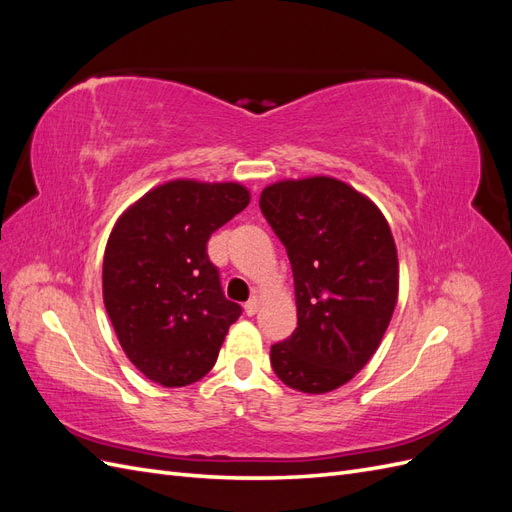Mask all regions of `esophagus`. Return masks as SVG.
<instances>
[{
  "instance_id": "1",
  "label": "esophagus",
  "mask_w": 512,
  "mask_h": 512,
  "mask_svg": "<svg viewBox=\"0 0 512 512\" xmlns=\"http://www.w3.org/2000/svg\"><path fill=\"white\" fill-rule=\"evenodd\" d=\"M258 305H260V303H258V299H256V297H252L250 301L245 303V314H247V316H254V314L258 312Z\"/></svg>"
}]
</instances>
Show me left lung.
<instances>
[{
  "instance_id": "left-lung-1",
  "label": "left lung",
  "mask_w": 512,
  "mask_h": 512,
  "mask_svg": "<svg viewBox=\"0 0 512 512\" xmlns=\"http://www.w3.org/2000/svg\"><path fill=\"white\" fill-rule=\"evenodd\" d=\"M260 211L286 247L297 329L271 346L284 384L329 393L378 350L397 303L399 267L389 222L369 198L331 177L273 183Z\"/></svg>"
}]
</instances>
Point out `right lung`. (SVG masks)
Masks as SVG:
<instances>
[{
	"instance_id": "1",
	"label": "right lung",
	"mask_w": 512,
	"mask_h": 512,
	"mask_svg": "<svg viewBox=\"0 0 512 512\" xmlns=\"http://www.w3.org/2000/svg\"><path fill=\"white\" fill-rule=\"evenodd\" d=\"M247 205L239 183L177 179L117 220L104 250V305L123 352L151 382L188 386L218 361L241 305L224 297L207 241Z\"/></svg>"
}]
</instances>
